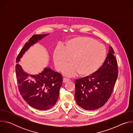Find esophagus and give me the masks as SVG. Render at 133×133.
<instances>
[{"label": "esophagus", "instance_id": "obj_1", "mask_svg": "<svg viewBox=\"0 0 133 133\" xmlns=\"http://www.w3.org/2000/svg\"><path fill=\"white\" fill-rule=\"evenodd\" d=\"M70 80L69 79H68V78H64V79H63V83H66V82H69Z\"/></svg>", "mask_w": 133, "mask_h": 133}]
</instances>
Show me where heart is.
Returning <instances> with one entry per match:
<instances>
[{
  "label": "heart",
  "mask_w": 133,
  "mask_h": 133,
  "mask_svg": "<svg viewBox=\"0 0 133 133\" xmlns=\"http://www.w3.org/2000/svg\"><path fill=\"white\" fill-rule=\"evenodd\" d=\"M106 49L101 43L87 37H75L69 39L65 47H56L54 61L57 69L61 70L70 61L71 64L63 70L69 77L78 73L89 76L96 72L106 58Z\"/></svg>",
  "instance_id": "obj_1"
}]
</instances>
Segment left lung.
<instances>
[{
  "label": "left lung",
  "mask_w": 133,
  "mask_h": 133,
  "mask_svg": "<svg viewBox=\"0 0 133 133\" xmlns=\"http://www.w3.org/2000/svg\"><path fill=\"white\" fill-rule=\"evenodd\" d=\"M118 72L114 51L109 46L107 57L101 67L89 76L76 81L75 98L78 105L88 110L104 106L111 96Z\"/></svg>",
  "instance_id": "8db88e82"
}]
</instances>
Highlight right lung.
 <instances>
[{
  "label": "right lung",
  "mask_w": 133,
  "mask_h": 133,
  "mask_svg": "<svg viewBox=\"0 0 133 133\" xmlns=\"http://www.w3.org/2000/svg\"><path fill=\"white\" fill-rule=\"evenodd\" d=\"M48 35H33L18 55L16 65V77L21 95L30 106L42 110L51 108L57 101L63 84L62 75L48 66L38 74H29L23 69L19 62L31 46Z\"/></svg>",
  "instance_id": "1"
}]
</instances>
